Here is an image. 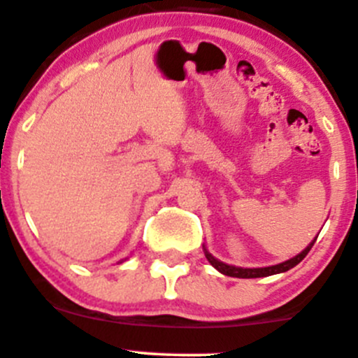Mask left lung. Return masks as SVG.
Returning <instances> with one entry per match:
<instances>
[{
	"label": "left lung",
	"instance_id": "obj_1",
	"mask_svg": "<svg viewBox=\"0 0 358 358\" xmlns=\"http://www.w3.org/2000/svg\"><path fill=\"white\" fill-rule=\"evenodd\" d=\"M316 243V238H314V241H311L308 245V248L302 250L297 257L290 258V260L284 262V263H278V265H272V266H263V268H241V266H234V265H227V263H222L219 262L217 258H214L209 251L206 250V246H203V253H206V258L209 260V263L212 266H214L215 270H219V272L227 275V277H238V278H258V277H268V275H275V273H282V272H287V270L294 268V266L297 265V263H301L304 260L306 255L309 253V250L313 248V245Z\"/></svg>",
	"mask_w": 358,
	"mask_h": 358
}]
</instances>
